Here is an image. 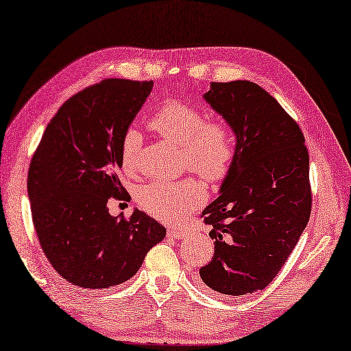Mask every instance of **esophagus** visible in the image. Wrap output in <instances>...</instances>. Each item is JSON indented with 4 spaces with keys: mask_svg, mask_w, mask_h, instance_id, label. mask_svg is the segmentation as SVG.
Listing matches in <instances>:
<instances>
[{
    "mask_svg": "<svg viewBox=\"0 0 351 351\" xmlns=\"http://www.w3.org/2000/svg\"><path fill=\"white\" fill-rule=\"evenodd\" d=\"M168 234H169L171 238L179 239V238H182V237H185V234H186V230H185V228H182V227H172V228H169V230H168Z\"/></svg>",
    "mask_w": 351,
    "mask_h": 351,
    "instance_id": "1",
    "label": "esophagus"
}]
</instances>
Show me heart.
I'll return each instance as SVG.
<instances>
[{
	"instance_id": "heart-1",
	"label": "heart",
	"mask_w": 351,
	"mask_h": 351,
	"mask_svg": "<svg viewBox=\"0 0 351 351\" xmlns=\"http://www.w3.org/2000/svg\"><path fill=\"white\" fill-rule=\"evenodd\" d=\"M200 108L168 102L151 118V128L172 145L183 147V165L208 183L223 180L237 155V138L222 121H206ZM143 143L141 132L129 128L121 140V163L134 171ZM205 200L204 188L193 179L180 182L155 180L143 186L138 202L149 215L165 222H174Z\"/></svg>"
}]
</instances>
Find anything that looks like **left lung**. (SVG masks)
<instances>
[{"instance_id":"obj_1","label":"left lung","mask_w":351,"mask_h":351,"mask_svg":"<svg viewBox=\"0 0 351 351\" xmlns=\"http://www.w3.org/2000/svg\"><path fill=\"white\" fill-rule=\"evenodd\" d=\"M204 99L233 130L237 155L202 211L215 255L199 274L219 294L247 295L271 285L309 221V155L298 124L260 85L211 82Z\"/></svg>"}]
</instances>
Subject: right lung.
Returning <instances> with one entry per match:
<instances>
[{
  "mask_svg": "<svg viewBox=\"0 0 351 351\" xmlns=\"http://www.w3.org/2000/svg\"><path fill=\"white\" fill-rule=\"evenodd\" d=\"M152 80L106 79L57 112L34 154L27 196L34 228L56 272L74 286L106 289L134 277L166 228L138 208L108 213L130 196L118 179L121 140L151 95Z\"/></svg>",
  "mask_w": 351,
  "mask_h": 351,
  "instance_id": "obj_1",
  "label": "right lung"
}]
</instances>
